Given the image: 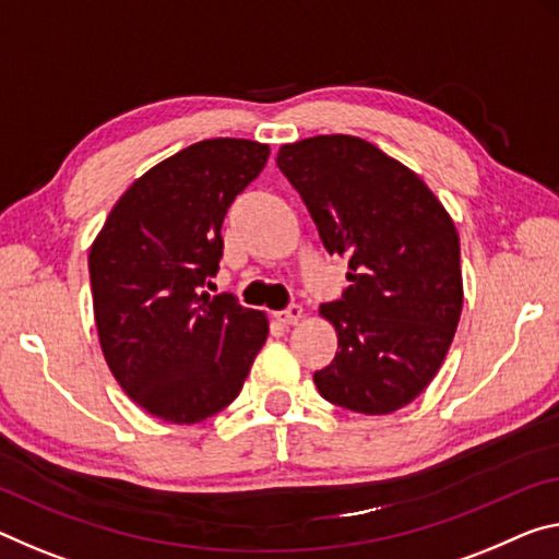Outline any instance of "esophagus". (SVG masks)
Masks as SVG:
<instances>
[{
    "label": "esophagus",
    "instance_id": "1",
    "mask_svg": "<svg viewBox=\"0 0 559 559\" xmlns=\"http://www.w3.org/2000/svg\"><path fill=\"white\" fill-rule=\"evenodd\" d=\"M276 318H278V323H283V325H296L300 318H304V308H300V306H288L286 311H278Z\"/></svg>",
    "mask_w": 559,
    "mask_h": 559
}]
</instances>
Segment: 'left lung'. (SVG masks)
<instances>
[{
	"label": "left lung",
	"mask_w": 559,
	"mask_h": 559,
	"mask_svg": "<svg viewBox=\"0 0 559 559\" xmlns=\"http://www.w3.org/2000/svg\"><path fill=\"white\" fill-rule=\"evenodd\" d=\"M328 253L348 259L350 286L321 306L338 353L316 370L328 403L388 415L415 401L442 366L463 311L460 238L418 174L358 136L281 146Z\"/></svg>",
	"instance_id": "1"
}]
</instances>
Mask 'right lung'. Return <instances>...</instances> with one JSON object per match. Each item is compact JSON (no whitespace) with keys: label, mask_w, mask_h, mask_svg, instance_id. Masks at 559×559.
Returning a JSON list of instances; mask_svg holds the SVG:
<instances>
[{"label":"right lung","mask_w":559,"mask_h":559,"mask_svg":"<svg viewBox=\"0 0 559 559\" xmlns=\"http://www.w3.org/2000/svg\"><path fill=\"white\" fill-rule=\"evenodd\" d=\"M271 148L206 139L129 186L88 251L94 321L127 395L166 423L224 411L269 335L261 311L231 294H199L224 255L228 206L263 171Z\"/></svg>","instance_id":"add662e5"}]
</instances>
